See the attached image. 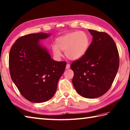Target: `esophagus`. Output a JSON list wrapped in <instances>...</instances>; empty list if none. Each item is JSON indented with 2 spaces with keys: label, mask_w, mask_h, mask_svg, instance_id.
Wrapping results in <instances>:
<instances>
[{
  "label": "esophagus",
  "mask_w": 130,
  "mask_h": 130,
  "mask_svg": "<svg viewBox=\"0 0 130 130\" xmlns=\"http://www.w3.org/2000/svg\"><path fill=\"white\" fill-rule=\"evenodd\" d=\"M70 64H69V63H67V66H66V69H69V68H70Z\"/></svg>",
  "instance_id": "34e87169"
}]
</instances>
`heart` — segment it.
I'll return each mask as SVG.
<instances>
[{"instance_id": "1", "label": "heart", "mask_w": 130, "mask_h": 130, "mask_svg": "<svg viewBox=\"0 0 130 130\" xmlns=\"http://www.w3.org/2000/svg\"><path fill=\"white\" fill-rule=\"evenodd\" d=\"M90 44L89 35L83 31H75L59 37L56 45L52 47L54 56L60 58L65 51V55L70 60H78L86 55Z\"/></svg>"}]
</instances>
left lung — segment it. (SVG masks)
I'll return each instance as SVG.
<instances>
[{
	"label": "left lung",
	"instance_id": "8db88e82",
	"mask_svg": "<svg viewBox=\"0 0 130 130\" xmlns=\"http://www.w3.org/2000/svg\"><path fill=\"white\" fill-rule=\"evenodd\" d=\"M93 40L83 57L73 62L72 83L80 95L96 98L110 89L118 70L119 53L114 41L105 32L89 29Z\"/></svg>",
	"mask_w": 130,
	"mask_h": 130
}]
</instances>
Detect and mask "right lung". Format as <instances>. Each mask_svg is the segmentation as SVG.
Instances as JSON below:
<instances>
[{
    "label": "right lung",
    "mask_w": 130,
    "mask_h": 130,
    "mask_svg": "<svg viewBox=\"0 0 130 130\" xmlns=\"http://www.w3.org/2000/svg\"><path fill=\"white\" fill-rule=\"evenodd\" d=\"M51 35L41 32L20 37L9 52L11 79L21 94L34 103L46 102L55 95L67 65L52 58L41 44Z\"/></svg>",
    "instance_id": "right-lung-1"
}]
</instances>
